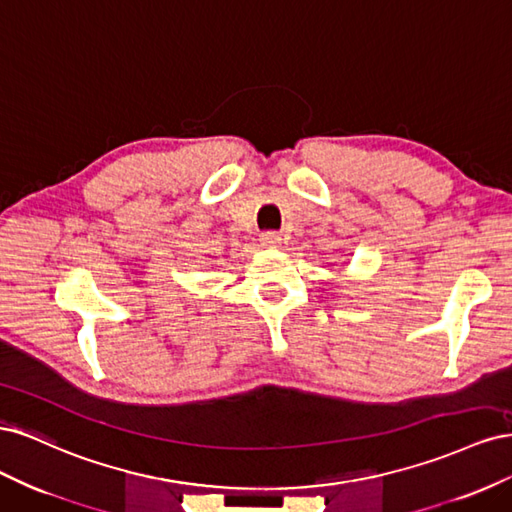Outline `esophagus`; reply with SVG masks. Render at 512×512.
Instances as JSON below:
<instances>
[{"label":"esophagus","instance_id":"esophagus-1","mask_svg":"<svg viewBox=\"0 0 512 512\" xmlns=\"http://www.w3.org/2000/svg\"><path fill=\"white\" fill-rule=\"evenodd\" d=\"M260 243L265 245V247H280V243H282V237L277 235V232H262Z\"/></svg>","mask_w":512,"mask_h":512}]
</instances>
